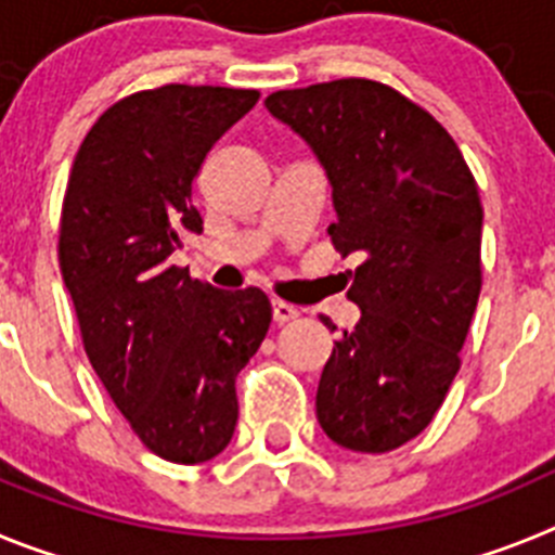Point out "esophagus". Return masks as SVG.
Here are the masks:
<instances>
[{"label": "esophagus", "instance_id": "esophagus-1", "mask_svg": "<svg viewBox=\"0 0 555 555\" xmlns=\"http://www.w3.org/2000/svg\"><path fill=\"white\" fill-rule=\"evenodd\" d=\"M272 317H274V322H278V325H286V322H292V320H297V317H300V308L288 306V302H283V300H274L272 302Z\"/></svg>", "mask_w": 555, "mask_h": 555}]
</instances>
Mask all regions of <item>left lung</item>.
<instances>
[{"label": "left lung", "mask_w": 555, "mask_h": 555, "mask_svg": "<svg viewBox=\"0 0 555 555\" xmlns=\"http://www.w3.org/2000/svg\"><path fill=\"white\" fill-rule=\"evenodd\" d=\"M333 189V247L358 255L356 331L333 345L317 420L356 453H389L430 425L461 366L480 294L478 185L439 121L361 77L267 96ZM331 327V322H325Z\"/></svg>", "instance_id": "1"}]
</instances>
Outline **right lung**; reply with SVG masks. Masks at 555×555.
<instances>
[{"mask_svg": "<svg viewBox=\"0 0 555 555\" xmlns=\"http://www.w3.org/2000/svg\"><path fill=\"white\" fill-rule=\"evenodd\" d=\"M258 91L164 86L102 113L77 150L61 214V272L86 356L155 455L203 464L238 420L235 377L272 322L261 288L219 292L169 263L203 233L191 185Z\"/></svg>", "mask_w": 555, "mask_h": 555, "instance_id": "obj_1", "label": "right lung"}]
</instances>
